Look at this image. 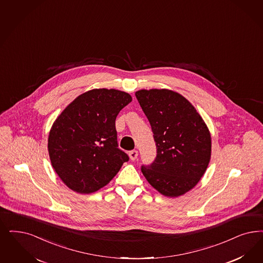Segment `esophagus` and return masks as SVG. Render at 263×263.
<instances>
[{
  "label": "esophagus",
  "mask_w": 263,
  "mask_h": 263,
  "mask_svg": "<svg viewBox=\"0 0 263 263\" xmlns=\"http://www.w3.org/2000/svg\"><path fill=\"white\" fill-rule=\"evenodd\" d=\"M129 157H130L131 160H135V159H137V157H138V152L135 151V149L129 152Z\"/></svg>",
  "instance_id": "1"
}]
</instances>
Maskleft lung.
I'll list each match as a JSON object with an SVG mask.
<instances>
[{"label": "left lung", "instance_id": "obj_1", "mask_svg": "<svg viewBox=\"0 0 263 263\" xmlns=\"http://www.w3.org/2000/svg\"><path fill=\"white\" fill-rule=\"evenodd\" d=\"M137 100L148 119L156 157L141 170L161 194L178 197L200 181L211 158L208 127L191 103L168 89L137 91Z\"/></svg>", "mask_w": 263, "mask_h": 263}]
</instances>
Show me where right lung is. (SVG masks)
Listing matches in <instances>:
<instances>
[{
    "label": "right lung",
    "mask_w": 263,
    "mask_h": 263,
    "mask_svg": "<svg viewBox=\"0 0 263 263\" xmlns=\"http://www.w3.org/2000/svg\"><path fill=\"white\" fill-rule=\"evenodd\" d=\"M131 101L123 91L92 89L56 118L48 136V154L69 189L82 194L99 191L129 160L118 148L116 118Z\"/></svg>",
    "instance_id": "right-lung-1"
}]
</instances>
